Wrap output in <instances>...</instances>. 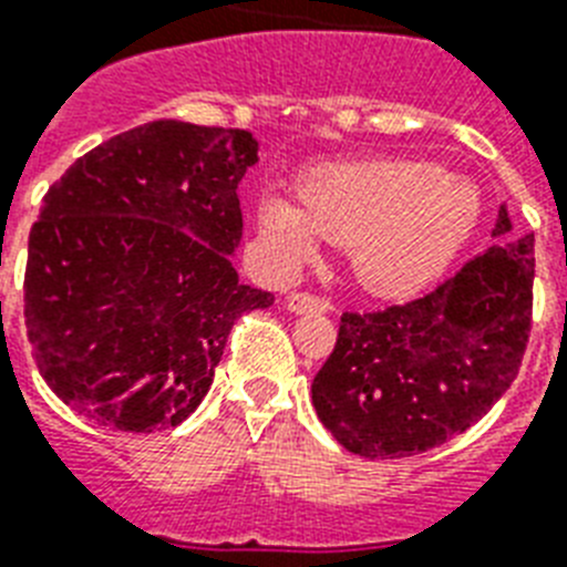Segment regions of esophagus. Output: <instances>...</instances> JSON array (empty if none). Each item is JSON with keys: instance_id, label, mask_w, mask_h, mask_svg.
Listing matches in <instances>:
<instances>
[{"instance_id": "esophagus-1", "label": "esophagus", "mask_w": 567, "mask_h": 567, "mask_svg": "<svg viewBox=\"0 0 567 567\" xmlns=\"http://www.w3.org/2000/svg\"><path fill=\"white\" fill-rule=\"evenodd\" d=\"M288 308H291L293 313H322L328 311V302L320 297H313V293L297 291L288 297Z\"/></svg>"}]
</instances>
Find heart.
Wrapping results in <instances>:
<instances>
[{
	"label": "heart",
	"mask_w": 567,
	"mask_h": 567,
	"mask_svg": "<svg viewBox=\"0 0 567 567\" xmlns=\"http://www.w3.org/2000/svg\"><path fill=\"white\" fill-rule=\"evenodd\" d=\"M299 202L270 195L259 225L285 265L320 239L351 247V268L378 293H409L455 259L482 202L470 181L426 161L365 158L322 164L299 181Z\"/></svg>",
	"instance_id": "b5f03b06"
}]
</instances>
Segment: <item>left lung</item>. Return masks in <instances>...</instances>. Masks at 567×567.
Listing matches in <instances>:
<instances>
[{"label": "left lung", "mask_w": 567, "mask_h": 567, "mask_svg": "<svg viewBox=\"0 0 567 567\" xmlns=\"http://www.w3.org/2000/svg\"><path fill=\"white\" fill-rule=\"evenodd\" d=\"M498 245L406 306L340 317L311 383L322 426L363 458H406L446 444L511 383L534 317V233L498 210Z\"/></svg>", "instance_id": "obj_1"}]
</instances>
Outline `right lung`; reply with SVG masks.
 I'll list each match as a JSON object with an SVG mask.
<instances>
[{
  "mask_svg": "<svg viewBox=\"0 0 567 567\" xmlns=\"http://www.w3.org/2000/svg\"><path fill=\"white\" fill-rule=\"evenodd\" d=\"M245 130L152 121L65 169L28 236L25 328L51 392L89 421L155 432L193 415L233 322L274 306L239 282Z\"/></svg>",
  "mask_w": 567,
  "mask_h": 567,
  "instance_id": "right-lung-1",
  "label": "right lung"
}]
</instances>
